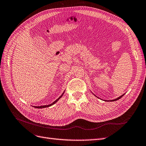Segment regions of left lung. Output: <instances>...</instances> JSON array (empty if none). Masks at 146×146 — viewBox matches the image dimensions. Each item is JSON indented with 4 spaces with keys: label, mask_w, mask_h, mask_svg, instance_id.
I'll list each match as a JSON object with an SVG mask.
<instances>
[{
    "label": "left lung",
    "mask_w": 146,
    "mask_h": 146,
    "mask_svg": "<svg viewBox=\"0 0 146 146\" xmlns=\"http://www.w3.org/2000/svg\"><path fill=\"white\" fill-rule=\"evenodd\" d=\"M124 94H123V95H122L121 96H120V97H119V98H117V99H114V100H111V101H115V100H119V99H121V98H122V97L123 96V95H124Z\"/></svg>",
    "instance_id": "8db88e82"
}]
</instances>
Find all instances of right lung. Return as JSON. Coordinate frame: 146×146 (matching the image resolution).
Segmentation results:
<instances>
[{
	"instance_id": "add662e5",
	"label": "right lung",
	"mask_w": 146,
	"mask_h": 146,
	"mask_svg": "<svg viewBox=\"0 0 146 146\" xmlns=\"http://www.w3.org/2000/svg\"><path fill=\"white\" fill-rule=\"evenodd\" d=\"M64 92H63V93L62 94V95H61L60 97V98H58V99H57L56 100H55L54 102H53L52 104H50V105H42V106H39V107H35V108H46V107H50V106H52V105H54V104H55L56 102L57 101H58L61 98V97H62V96H63V94H64Z\"/></svg>"
}]
</instances>
